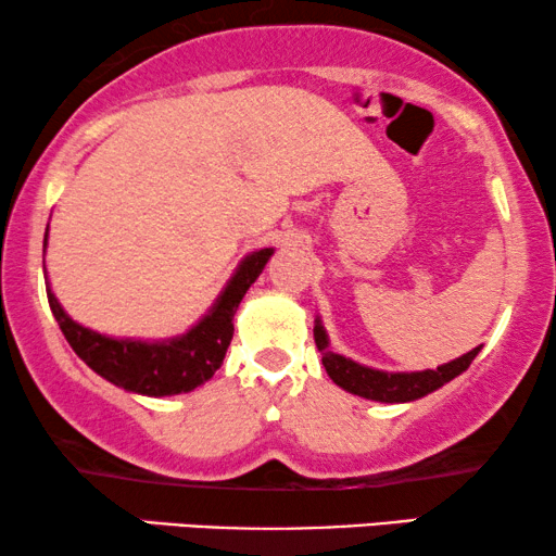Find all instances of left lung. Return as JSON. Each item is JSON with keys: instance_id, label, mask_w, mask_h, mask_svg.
Here are the masks:
<instances>
[{"instance_id": "left-lung-1", "label": "left lung", "mask_w": 556, "mask_h": 556, "mask_svg": "<svg viewBox=\"0 0 556 556\" xmlns=\"http://www.w3.org/2000/svg\"><path fill=\"white\" fill-rule=\"evenodd\" d=\"M314 339L318 352H321V362L326 367V375H329L339 387H344L346 392L359 394V397L377 400V402H409L417 397H425V394L435 392L438 387L451 382L470 367V362L476 359V354L481 352V346H476L473 352L458 356V359L443 364L438 369H425V371H409V375H387V371L362 367L346 356L333 354L329 349V339H326L324 326L316 321L314 326Z\"/></svg>"}]
</instances>
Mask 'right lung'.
Instances as JSON below:
<instances>
[{
  "mask_svg": "<svg viewBox=\"0 0 556 556\" xmlns=\"http://www.w3.org/2000/svg\"><path fill=\"white\" fill-rule=\"evenodd\" d=\"M45 242H48V235H45ZM270 255V248L248 255L210 314L192 331L169 341H156V344L131 339H109L86 329V326L75 324L60 308L58 299L50 293V286L48 301L52 316L60 324V331L65 333L67 344L73 346V352L90 369L128 392L149 394V397H166V394L192 392L194 387L207 382L219 369L227 346L232 341L235 311H238L248 288L263 273Z\"/></svg>",
  "mask_w": 556,
  "mask_h": 556,
  "instance_id": "add662e5",
  "label": "right lung"
}]
</instances>
